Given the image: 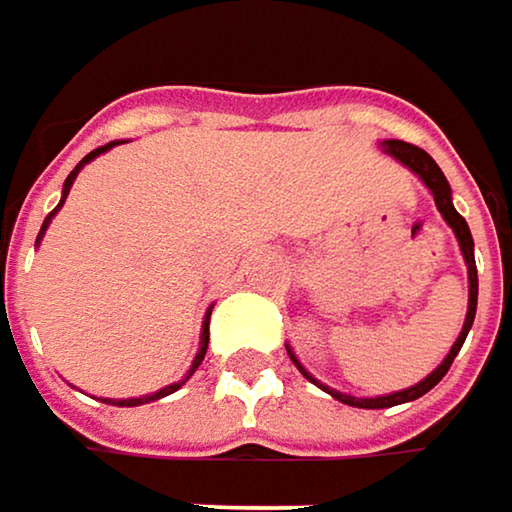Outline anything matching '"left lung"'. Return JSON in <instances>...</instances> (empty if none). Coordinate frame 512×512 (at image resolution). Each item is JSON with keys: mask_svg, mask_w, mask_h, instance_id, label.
Listing matches in <instances>:
<instances>
[{"mask_svg": "<svg viewBox=\"0 0 512 512\" xmlns=\"http://www.w3.org/2000/svg\"><path fill=\"white\" fill-rule=\"evenodd\" d=\"M382 151L388 156H394V159H400L406 168H412L421 180H424V186L433 192V201H436V207H439V213H442V219L454 228V234H457V243H460L462 257H465V266H468V311H465V323H462V332L460 338L454 341V347H451V353L445 356V361L427 376V379H421L418 385H412V388H403V391H394V394H385V397H350V394H341V391H335V388H329V385H323V382H317L302 364H299V358L293 356V350L287 347V356L290 361L299 367V373L305 376V379H311L314 385H320L326 394H332L335 400H341V403H347V406H358V409H388V406H397V403H409V400H418V397H424L430 388H436L439 382H442V376L451 370V364H454V358L460 353V347L465 344V335H468V329H471V323H474V311H477V266H474V240H471V231H468V225H465V219H462L460 213L454 210V201H451V183H448V177L442 174V168L436 165V159L427 154V151H421V148H415V145H409V142H400V139H385L382 142Z\"/></svg>", "mask_w": 512, "mask_h": 512, "instance_id": "1", "label": "left lung"}]
</instances>
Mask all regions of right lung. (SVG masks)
Here are the masks:
<instances>
[{
	"label": "right lung",
	"instance_id": "right-lung-1",
	"mask_svg": "<svg viewBox=\"0 0 512 512\" xmlns=\"http://www.w3.org/2000/svg\"><path fill=\"white\" fill-rule=\"evenodd\" d=\"M115 145H118V142H109V145H103V148L91 151V154L85 156V159H82V162H79V165H76V168H73V171L67 174V180H64V192H61V204H64V198H67V192H70V186H73V180H76L79 168H82L85 162H91L94 156L106 154V151H109V148H115ZM61 204H58V207H61ZM58 207H55L50 216L44 219V225H41V234H38V240L44 237V231H47V225H50L52 216L58 213ZM207 344H210V314H207V320H204V329H201V350H198V356H195V361H192L189 373H186V376H183L180 382H174V385H165V388H159V391H156V394H151V397H130V400H103V403H112V406H139V403H151V400H159V397H165V394H174V391H177V388H180V385H183V382H186V379H189V376H192L195 370H198V364L204 361V353H207Z\"/></svg>",
	"mask_w": 512,
	"mask_h": 512
}]
</instances>
